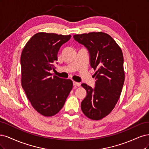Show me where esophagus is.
<instances>
[{"instance_id": "1", "label": "esophagus", "mask_w": 149, "mask_h": 149, "mask_svg": "<svg viewBox=\"0 0 149 149\" xmlns=\"http://www.w3.org/2000/svg\"><path fill=\"white\" fill-rule=\"evenodd\" d=\"M73 84L74 86H77V87H80V84L77 82V81H73Z\"/></svg>"}]
</instances>
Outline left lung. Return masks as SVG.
<instances>
[{
  "mask_svg": "<svg viewBox=\"0 0 149 149\" xmlns=\"http://www.w3.org/2000/svg\"><path fill=\"white\" fill-rule=\"evenodd\" d=\"M75 41L89 51L90 65L96 70L95 87L81 85L87 91L81 109L87 118L100 120L114 109L120 97L125 79L121 47L108 34L90 32L74 35Z\"/></svg>",
  "mask_w": 149,
  "mask_h": 149,
  "instance_id": "1",
  "label": "left lung"
}]
</instances>
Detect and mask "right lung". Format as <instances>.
I'll return each mask as SVG.
<instances>
[{"label": "right lung", "mask_w": 149, "mask_h": 149, "mask_svg": "<svg viewBox=\"0 0 149 149\" xmlns=\"http://www.w3.org/2000/svg\"><path fill=\"white\" fill-rule=\"evenodd\" d=\"M70 35L40 32L36 33L23 47L20 59L21 82L32 107L46 117L56 114L63 107L72 89L70 79L52 76L50 70L57 61L61 46Z\"/></svg>", "instance_id": "1"}]
</instances>
